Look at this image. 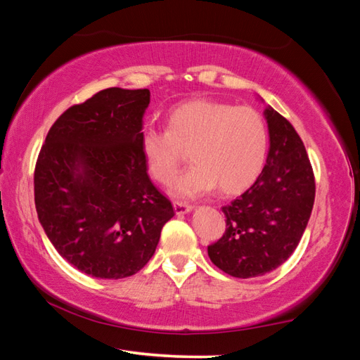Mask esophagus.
Wrapping results in <instances>:
<instances>
[{
  "instance_id": "34e87169",
  "label": "esophagus",
  "mask_w": 360,
  "mask_h": 360,
  "mask_svg": "<svg viewBox=\"0 0 360 360\" xmlns=\"http://www.w3.org/2000/svg\"><path fill=\"white\" fill-rule=\"evenodd\" d=\"M174 212L178 216L181 214H186V212H191L193 210L192 205H187V203H182V202H174Z\"/></svg>"
}]
</instances>
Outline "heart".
Instances as JSON below:
<instances>
[{"label":"heart","mask_w":360,"mask_h":360,"mask_svg":"<svg viewBox=\"0 0 360 360\" xmlns=\"http://www.w3.org/2000/svg\"><path fill=\"white\" fill-rule=\"evenodd\" d=\"M139 148L149 176L163 186L174 179L188 150L193 165L173 182L174 197H202L216 186L222 193H236L264 169L268 130L251 106L200 98L176 106L167 130L146 127Z\"/></svg>","instance_id":"1"}]
</instances>
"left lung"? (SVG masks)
<instances>
[{
    "label": "left lung",
    "instance_id": "1",
    "mask_svg": "<svg viewBox=\"0 0 360 360\" xmlns=\"http://www.w3.org/2000/svg\"><path fill=\"white\" fill-rule=\"evenodd\" d=\"M266 163L248 191L222 206L225 233L208 246L212 264L235 278L270 273L300 243L314 205V174L303 141L288 119L265 109Z\"/></svg>",
    "mask_w": 360,
    "mask_h": 360
}]
</instances>
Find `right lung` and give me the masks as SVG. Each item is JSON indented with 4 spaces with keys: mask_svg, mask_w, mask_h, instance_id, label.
I'll use <instances>...</instances> for the list:
<instances>
[{
    "mask_svg": "<svg viewBox=\"0 0 360 360\" xmlns=\"http://www.w3.org/2000/svg\"><path fill=\"white\" fill-rule=\"evenodd\" d=\"M149 101L148 89L101 90L60 115L38 155L39 222L57 252L90 276L135 275L174 216L139 148Z\"/></svg>",
    "mask_w": 360,
    "mask_h": 360,
    "instance_id": "right-lung-1",
    "label": "right lung"
}]
</instances>
